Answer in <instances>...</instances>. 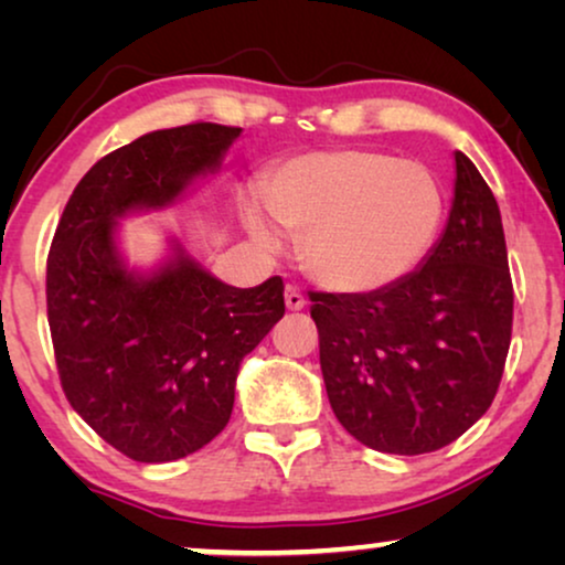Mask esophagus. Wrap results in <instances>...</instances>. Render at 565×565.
Wrapping results in <instances>:
<instances>
[{
  "instance_id": "obj_1",
  "label": "esophagus",
  "mask_w": 565,
  "mask_h": 565,
  "mask_svg": "<svg viewBox=\"0 0 565 565\" xmlns=\"http://www.w3.org/2000/svg\"><path fill=\"white\" fill-rule=\"evenodd\" d=\"M285 306H288V311H303L306 308L303 292H300L296 285H288V288H285Z\"/></svg>"
}]
</instances>
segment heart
<instances>
[{"mask_svg":"<svg viewBox=\"0 0 565 565\" xmlns=\"http://www.w3.org/2000/svg\"><path fill=\"white\" fill-rule=\"evenodd\" d=\"M267 213L298 234V257L323 288L365 292L401 280L435 244L445 215L443 184L419 161L370 149L316 151L269 169ZM244 221L262 244L273 228L257 205Z\"/></svg>","mask_w":565,"mask_h":565,"instance_id":"1","label":"heart"}]
</instances>
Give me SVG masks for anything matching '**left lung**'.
<instances>
[{
  "label": "left lung",
  "mask_w": 565,
  "mask_h": 565,
  "mask_svg": "<svg viewBox=\"0 0 565 565\" xmlns=\"http://www.w3.org/2000/svg\"><path fill=\"white\" fill-rule=\"evenodd\" d=\"M450 221L419 269L370 292H308L337 419L362 445L424 455L489 412L512 342L514 288L497 198L455 151Z\"/></svg>",
  "instance_id": "8db88e82"
}]
</instances>
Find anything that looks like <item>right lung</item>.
Instances as JSON below:
<instances>
[{
  "label": "right lung",
  "mask_w": 565,
  "mask_h": 565,
  "mask_svg": "<svg viewBox=\"0 0 565 565\" xmlns=\"http://www.w3.org/2000/svg\"><path fill=\"white\" fill-rule=\"evenodd\" d=\"M238 134L200 120L110 151L76 184L53 234L45 303L61 388L136 462L188 458L218 437L238 365L285 313L277 275L231 288L180 254L134 277L115 252V215L174 200Z\"/></svg>",
  "instance_id": "right-lung-1"
}]
</instances>
